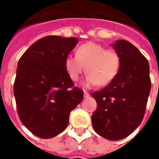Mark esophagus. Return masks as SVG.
Here are the masks:
<instances>
[{"label": "esophagus", "mask_w": 159, "mask_h": 159, "mask_svg": "<svg viewBox=\"0 0 159 159\" xmlns=\"http://www.w3.org/2000/svg\"><path fill=\"white\" fill-rule=\"evenodd\" d=\"M89 93L87 92V91H84V98H89Z\"/></svg>", "instance_id": "1"}]
</instances>
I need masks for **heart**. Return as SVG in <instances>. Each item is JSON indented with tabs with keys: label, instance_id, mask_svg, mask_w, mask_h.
Segmentation results:
<instances>
[{
	"label": "heart",
	"instance_id": "b5f03b06",
	"mask_svg": "<svg viewBox=\"0 0 159 159\" xmlns=\"http://www.w3.org/2000/svg\"><path fill=\"white\" fill-rule=\"evenodd\" d=\"M120 66V56L113 49H106L95 42H88L76 50V57L68 56L65 66L72 80H78L84 67L88 85H107L113 80Z\"/></svg>",
	"mask_w": 159,
	"mask_h": 159
}]
</instances>
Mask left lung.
Instances as JSON below:
<instances>
[{
  "mask_svg": "<svg viewBox=\"0 0 159 159\" xmlns=\"http://www.w3.org/2000/svg\"><path fill=\"white\" fill-rule=\"evenodd\" d=\"M120 66L113 80L93 93L97 108L92 115L93 127L110 140L124 139L141 123L151 89L149 66L143 54L125 40L113 44Z\"/></svg>",
  "mask_w": 159,
  "mask_h": 159,
  "instance_id": "left-lung-1",
  "label": "left lung"
}]
</instances>
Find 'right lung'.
I'll use <instances>...</instances> for the list:
<instances>
[{
	"label": "right lung",
	"mask_w": 159,
	"mask_h": 159,
	"mask_svg": "<svg viewBox=\"0 0 159 159\" xmlns=\"http://www.w3.org/2000/svg\"><path fill=\"white\" fill-rule=\"evenodd\" d=\"M78 40L47 36L32 44L19 60L14 84L21 122L43 139L61 133L70 113L84 97L67 73L65 61Z\"/></svg>",
	"instance_id": "right-lung-1"
}]
</instances>
